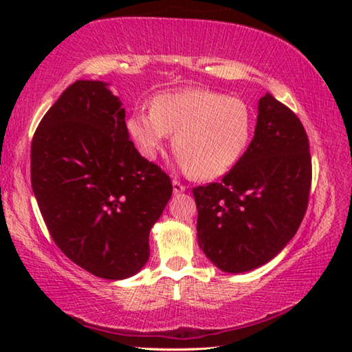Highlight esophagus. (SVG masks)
<instances>
[{"label":"esophagus","mask_w":352,"mask_h":352,"mask_svg":"<svg viewBox=\"0 0 352 352\" xmlns=\"http://www.w3.org/2000/svg\"><path fill=\"white\" fill-rule=\"evenodd\" d=\"M172 186H174V194H180V192H184V190H186V184H183V183H180L178 180H174L172 182Z\"/></svg>","instance_id":"34e87169"}]
</instances>
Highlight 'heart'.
<instances>
[{"label": "heart", "instance_id": "heart-1", "mask_svg": "<svg viewBox=\"0 0 352 352\" xmlns=\"http://www.w3.org/2000/svg\"><path fill=\"white\" fill-rule=\"evenodd\" d=\"M126 127L147 160L157 157L169 133H175L172 147L188 174L212 180L234 168L247 152L253 115L239 98L189 88L155 96L151 111H133Z\"/></svg>", "mask_w": 352, "mask_h": 352}]
</instances>
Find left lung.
<instances>
[{
    "mask_svg": "<svg viewBox=\"0 0 352 352\" xmlns=\"http://www.w3.org/2000/svg\"><path fill=\"white\" fill-rule=\"evenodd\" d=\"M311 182L305 127L289 107L265 93L243 157L220 183L192 189L199 245L206 258L228 273L267 264L300 228Z\"/></svg>",
    "mask_w": 352,
    "mask_h": 352,
    "instance_id": "obj_1",
    "label": "left lung"
}]
</instances>
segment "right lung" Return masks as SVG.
Wrapping results in <instances>:
<instances>
[{"mask_svg":"<svg viewBox=\"0 0 352 352\" xmlns=\"http://www.w3.org/2000/svg\"><path fill=\"white\" fill-rule=\"evenodd\" d=\"M107 87L76 80L46 111L31 144V183L67 258L98 278L126 279L146 265L172 183L129 140L126 110Z\"/></svg>","mask_w":352,"mask_h":352,"instance_id":"add662e5","label":"right lung"}]
</instances>
